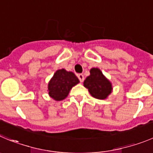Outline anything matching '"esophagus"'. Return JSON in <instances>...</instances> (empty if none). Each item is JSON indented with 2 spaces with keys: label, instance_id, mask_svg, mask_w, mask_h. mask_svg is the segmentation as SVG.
<instances>
[{
  "label": "esophagus",
  "instance_id": "34e87169",
  "mask_svg": "<svg viewBox=\"0 0 153 153\" xmlns=\"http://www.w3.org/2000/svg\"><path fill=\"white\" fill-rule=\"evenodd\" d=\"M78 79L80 80L81 82H83L84 80H85V77H84V75H82V74H79V75H78Z\"/></svg>",
  "mask_w": 153,
  "mask_h": 153
}]
</instances>
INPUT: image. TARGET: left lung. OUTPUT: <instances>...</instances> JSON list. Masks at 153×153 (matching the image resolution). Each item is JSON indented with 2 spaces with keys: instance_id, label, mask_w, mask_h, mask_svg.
<instances>
[{
  "instance_id": "8db88e82",
  "label": "left lung",
  "mask_w": 153,
  "mask_h": 153,
  "mask_svg": "<svg viewBox=\"0 0 153 153\" xmlns=\"http://www.w3.org/2000/svg\"><path fill=\"white\" fill-rule=\"evenodd\" d=\"M84 86L88 88L93 97L99 100L106 99L113 89L111 81L98 68L90 70V75L84 81Z\"/></svg>"
}]
</instances>
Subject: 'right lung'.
Returning <instances> with one entry per match:
<instances>
[{
  "label": "right lung",
  "mask_w": 153,
  "mask_h": 153,
  "mask_svg": "<svg viewBox=\"0 0 153 153\" xmlns=\"http://www.w3.org/2000/svg\"><path fill=\"white\" fill-rule=\"evenodd\" d=\"M79 82L72 72H68L65 68L58 69L48 82V94L54 100H63L68 95L70 90Z\"/></svg>",
  "instance_id": "1"
}]
</instances>
